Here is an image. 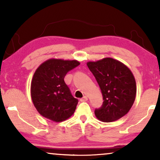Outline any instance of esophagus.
Here are the masks:
<instances>
[{"instance_id":"1","label":"esophagus","mask_w":160,"mask_h":160,"mask_svg":"<svg viewBox=\"0 0 160 160\" xmlns=\"http://www.w3.org/2000/svg\"><path fill=\"white\" fill-rule=\"evenodd\" d=\"M87 100H88V98H87V96H84V97H83L82 98H81V99H80L81 102H85V101H87Z\"/></svg>"}]
</instances>
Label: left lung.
Here are the masks:
<instances>
[{
  "label": "left lung",
  "instance_id": "8db88e82",
  "mask_svg": "<svg viewBox=\"0 0 160 160\" xmlns=\"http://www.w3.org/2000/svg\"><path fill=\"white\" fill-rule=\"evenodd\" d=\"M97 80L102 95V106L95 109L98 119L111 122L127 114L134 103L136 83L130 69L111 58L87 63Z\"/></svg>",
  "mask_w": 160,
  "mask_h": 160
}]
</instances>
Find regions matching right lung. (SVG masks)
<instances>
[{
	"mask_svg": "<svg viewBox=\"0 0 160 160\" xmlns=\"http://www.w3.org/2000/svg\"><path fill=\"white\" fill-rule=\"evenodd\" d=\"M79 65L77 60L49 59L36 69L30 94L34 106L41 116L60 122L73 114L78 101L71 95L64 78L68 72Z\"/></svg>",
	"mask_w": 160,
	"mask_h": 160,
	"instance_id": "right-lung-1",
	"label": "right lung"
}]
</instances>
